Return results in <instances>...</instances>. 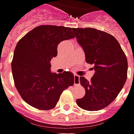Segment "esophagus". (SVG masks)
<instances>
[{
	"instance_id": "esophagus-1",
	"label": "esophagus",
	"mask_w": 134,
	"mask_h": 134,
	"mask_svg": "<svg viewBox=\"0 0 134 134\" xmlns=\"http://www.w3.org/2000/svg\"><path fill=\"white\" fill-rule=\"evenodd\" d=\"M79 84H80L79 76H78V75H74V85H79Z\"/></svg>"
}]
</instances>
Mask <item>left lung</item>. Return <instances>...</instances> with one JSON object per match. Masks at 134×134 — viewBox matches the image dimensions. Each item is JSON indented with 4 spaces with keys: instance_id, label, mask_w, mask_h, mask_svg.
<instances>
[{
    "instance_id": "left-lung-1",
    "label": "left lung",
    "mask_w": 134,
    "mask_h": 134,
    "mask_svg": "<svg viewBox=\"0 0 134 134\" xmlns=\"http://www.w3.org/2000/svg\"><path fill=\"white\" fill-rule=\"evenodd\" d=\"M73 31L85 61L94 64L95 70L90 81L79 78L85 94L76 103L85 110H100L113 101L122 89L127 74V58L118 40L109 34L91 27L73 28Z\"/></svg>"
}]
</instances>
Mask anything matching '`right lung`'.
Masks as SVG:
<instances>
[{
  "instance_id": "1",
  "label": "right lung",
  "mask_w": 134,
  "mask_h": 134,
  "mask_svg": "<svg viewBox=\"0 0 134 134\" xmlns=\"http://www.w3.org/2000/svg\"><path fill=\"white\" fill-rule=\"evenodd\" d=\"M74 37L73 28L41 25L18 42L12 73L15 88L27 104L39 109H51L56 106L63 91L73 85V73L51 72L50 61L57 56V47L61 41Z\"/></svg>"
}]
</instances>
